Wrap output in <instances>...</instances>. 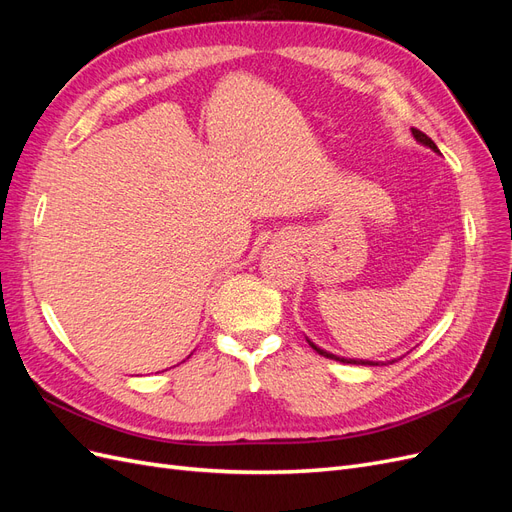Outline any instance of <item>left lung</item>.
Segmentation results:
<instances>
[{
	"label": "left lung",
	"mask_w": 512,
	"mask_h": 512,
	"mask_svg": "<svg viewBox=\"0 0 512 512\" xmlns=\"http://www.w3.org/2000/svg\"><path fill=\"white\" fill-rule=\"evenodd\" d=\"M412 136L416 138V143H421V145H425V147H429L433 153H440V149H438V145L431 141V138L427 136V134H423L421 130H414L412 128ZM307 339V344L312 346L320 356H327V359H333V361H342V363H350V365H380L378 361H363V359H346V356H337V354H333V352H329V350H324V348H320V346H316L312 339L309 337H305ZM389 363H395V361H382V365H389Z\"/></svg>",
	"instance_id": "obj_1"
}]
</instances>
